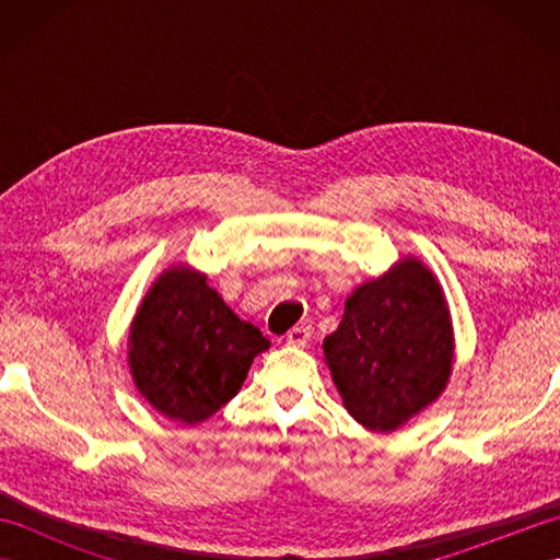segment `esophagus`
Listing matches in <instances>:
<instances>
[{
    "mask_svg": "<svg viewBox=\"0 0 560 560\" xmlns=\"http://www.w3.org/2000/svg\"><path fill=\"white\" fill-rule=\"evenodd\" d=\"M313 337V327L311 325H295L289 329L287 335V341L291 343V347H305L307 341H311Z\"/></svg>",
    "mask_w": 560,
    "mask_h": 560,
    "instance_id": "1",
    "label": "esophagus"
}]
</instances>
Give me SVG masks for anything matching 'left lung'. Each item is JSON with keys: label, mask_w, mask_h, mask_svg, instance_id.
I'll use <instances>...</instances> for the list:
<instances>
[{"label": "left lung", "mask_w": 560, "mask_h": 560, "mask_svg": "<svg viewBox=\"0 0 560 560\" xmlns=\"http://www.w3.org/2000/svg\"><path fill=\"white\" fill-rule=\"evenodd\" d=\"M343 407L371 431H397L445 389L455 337L447 301L421 259L361 283L323 341Z\"/></svg>", "instance_id": "8db88e82"}]
</instances>
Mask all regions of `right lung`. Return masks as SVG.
Returning a JSON list of instances; mask_svg holds the SVG:
<instances>
[{"instance_id": "right-lung-1", "label": "right lung", "mask_w": 560, "mask_h": 560, "mask_svg": "<svg viewBox=\"0 0 560 560\" xmlns=\"http://www.w3.org/2000/svg\"><path fill=\"white\" fill-rule=\"evenodd\" d=\"M261 331L237 317L207 273L173 265L153 281L129 327L127 363L137 389L173 421H207L243 387Z\"/></svg>"}]
</instances>
